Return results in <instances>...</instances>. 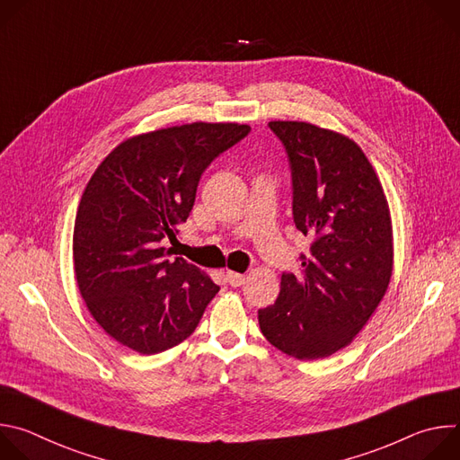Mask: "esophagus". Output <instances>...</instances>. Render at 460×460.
I'll return each mask as SVG.
<instances>
[{"mask_svg": "<svg viewBox=\"0 0 460 460\" xmlns=\"http://www.w3.org/2000/svg\"><path fill=\"white\" fill-rule=\"evenodd\" d=\"M227 282L233 286V288H240L243 282H245V277L240 275V273H234V271H227Z\"/></svg>", "mask_w": 460, "mask_h": 460, "instance_id": "esophagus-1", "label": "esophagus"}]
</instances>
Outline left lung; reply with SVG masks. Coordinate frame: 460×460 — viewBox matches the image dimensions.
I'll use <instances>...</instances> for the list:
<instances>
[{"instance_id":"1","label":"left lung","mask_w":460,"mask_h":460,"mask_svg":"<svg viewBox=\"0 0 460 460\" xmlns=\"http://www.w3.org/2000/svg\"><path fill=\"white\" fill-rule=\"evenodd\" d=\"M293 180V220L313 240L302 273H282L273 305L258 311L264 337L298 360L351 344L385 295L393 229L380 180L348 137L307 121H270Z\"/></svg>"}]
</instances>
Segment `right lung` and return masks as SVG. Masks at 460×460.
<instances>
[{
    "label": "right lung",
    "mask_w": 460,
    "mask_h": 460,
    "mask_svg": "<svg viewBox=\"0 0 460 460\" xmlns=\"http://www.w3.org/2000/svg\"><path fill=\"white\" fill-rule=\"evenodd\" d=\"M249 125L167 127L121 142L91 176L73 234L80 293L103 332L155 355L183 342L218 286L181 256L169 260L209 164Z\"/></svg>",
    "instance_id": "add662e5"
}]
</instances>
